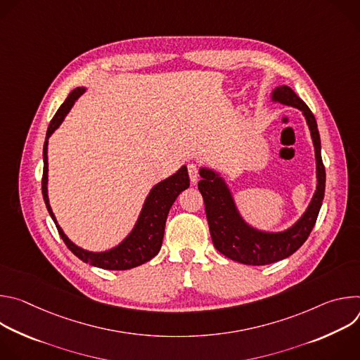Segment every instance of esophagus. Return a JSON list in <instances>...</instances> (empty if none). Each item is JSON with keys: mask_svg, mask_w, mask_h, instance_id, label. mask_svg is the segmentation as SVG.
I'll return each instance as SVG.
<instances>
[{"mask_svg": "<svg viewBox=\"0 0 360 360\" xmlns=\"http://www.w3.org/2000/svg\"><path fill=\"white\" fill-rule=\"evenodd\" d=\"M188 174H189V179L192 184H196L199 179V168L195 164H189L188 165Z\"/></svg>", "mask_w": 360, "mask_h": 360, "instance_id": "obj_1", "label": "esophagus"}]
</instances>
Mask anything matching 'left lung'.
Wrapping results in <instances>:
<instances>
[{"label":"left lung","instance_id":"left-lung-1","mask_svg":"<svg viewBox=\"0 0 360 360\" xmlns=\"http://www.w3.org/2000/svg\"><path fill=\"white\" fill-rule=\"evenodd\" d=\"M271 101L302 111L315 148L316 191L303 215L292 226L279 232L253 228L242 218L231 188L221 172L207 167L199 168L202 179L198 182V189L203 196L214 246L226 258L253 266L282 261L296 252L314 229L325 196L326 174L321 155L318 124L312 111L288 85L276 86L271 94Z\"/></svg>","mask_w":360,"mask_h":360}]
</instances>
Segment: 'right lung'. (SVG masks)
I'll return each mask as SVG.
<instances>
[{
	"instance_id": "1",
	"label": "right lung",
	"mask_w": 360,
	"mask_h": 360,
	"mask_svg": "<svg viewBox=\"0 0 360 360\" xmlns=\"http://www.w3.org/2000/svg\"><path fill=\"white\" fill-rule=\"evenodd\" d=\"M86 91L85 86H78L71 91V94L67 96L64 104L58 108L54 118L51 120L48 129H46V138L44 142V172H42V196L44 202L46 205V210L53 218L60 236L65 242L67 248L79 258L82 262L89 264L92 266L108 269V271H127L135 266H139L148 261H150L155 256L162 245L164 232H165V222L169 214V210L172 203L178 198V195L185 191L189 186V176L186 167H181L174 175L169 178L158 182L155 186H152L149 191L143 207L141 210V214L132 228V231L128 233V236L118 243L117 246L102 250V252H92L79 248L75 245L61 229V226L57 222V218L51 210L49 199H48V138L54 134V131L63 124L67 114L74 107L75 101Z\"/></svg>"
}]
</instances>
